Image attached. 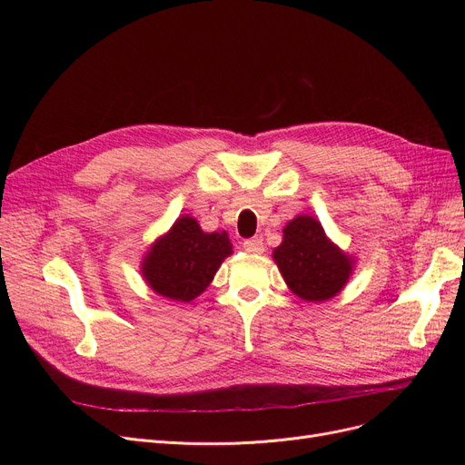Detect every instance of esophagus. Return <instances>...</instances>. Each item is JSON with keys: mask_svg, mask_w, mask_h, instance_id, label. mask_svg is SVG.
<instances>
[{"mask_svg": "<svg viewBox=\"0 0 465 465\" xmlns=\"http://www.w3.org/2000/svg\"><path fill=\"white\" fill-rule=\"evenodd\" d=\"M242 249H245L251 254H262L263 252V241L260 237L247 239V241H242Z\"/></svg>", "mask_w": 465, "mask_h": 465, "instance_id": "34e87169", "label": "esophagus"}]
</instances>
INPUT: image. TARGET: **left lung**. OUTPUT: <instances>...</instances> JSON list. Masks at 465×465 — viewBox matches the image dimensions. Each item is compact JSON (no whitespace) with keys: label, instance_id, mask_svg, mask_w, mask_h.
I'll return each mask as SVG.
<instances>
[{"label":"left lung","instance_id":"left-lung-1","mask_svg":"<svg viewBox=\"0 0 465 465\" xmlns=\"http://www.w3.org/2000/svg\"><path fill=\"white\" fill-rule=\"evenodd\" d=\"M273 260L288 288L303 302H326L349 282L354 260L331 242L319 220L300 214L282 230Z\"/></svg>","mask_w":465,"mask_h":465}]
</instances>
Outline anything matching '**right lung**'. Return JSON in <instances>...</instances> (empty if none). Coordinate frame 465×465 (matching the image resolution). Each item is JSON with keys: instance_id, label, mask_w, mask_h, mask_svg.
I'll list each match as a JSON object with an SVG mask.
<instances>
[{"instance_id": "add662e5", "label": "right lung", "mask_w": 465, "mask_h": 465, "mask_svg": "<svg viewBox=\"0 0 465 465\" xmlns=\"http://www.w3.org/2000/svg\"><path fill=\"white\" fill-rule=\"evenodd\" d=\"M232 254L226 232L205 233L198 220L184 214L158 237L141 263V273L156 294L188 303L211 284L220 263Z\"/></svg>"}]
</instances>
